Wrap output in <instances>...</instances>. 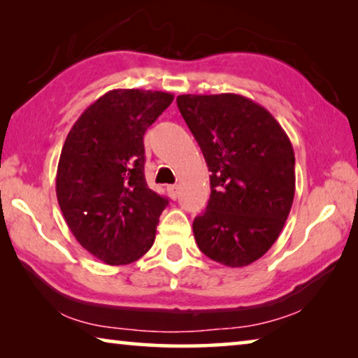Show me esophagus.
<instances>
[{"mask_svg": "<svg viewBox=\"0 0 358 358\" xmlns=\"http://www.w3.org/2000/svg\"><path fill=\"white\" fill-rule=\"evenodd\" d=\"M167 191H169V196H171L172 199H177V196H178V185L167 186Z\"/></svg>", "mask_w": 358, "mask_h": 358, "instance_id": "esophagus-1", "label": "esophagus"}]
</instances>
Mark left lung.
<instances>
[{"instance_id": "1", "label": "left lung", "mask_w": 358, "mask_h": 358, "mask_svg": "<svg viewBox=\"0 0 358 358\" xmlns=\"http://www.w3.org/2000/svg\"><path fill=\"white\" fill-rule=\"evenodd\" d=\"M177 104L211 172L207 210L192 222L199 250L232 268L256 262L292 207V143L273 115L241 94H181Z\"/></svg>"}]
</instances>
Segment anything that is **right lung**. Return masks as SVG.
Returning a JSON list of instances; mask_svg holds the SVG:
<instances>
[{"mask_svg": "<svg viewBox=\"0 0 358 358\" xmlns=\"http://www.w3.org/2000/svg\"><path fill=\"white\" fill-rule=\"evenodd\" d=\"M173 94L112 90L87 107L66 137L57 197L71 232L107 265H128L155 243L166 197L145 181L143 134Z\"/></svg>", "mask_w": 358, "mask_h": 358, "instance_id": "add662e5", "label": "right lung"}]
</instances>
